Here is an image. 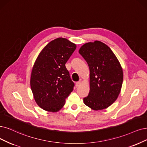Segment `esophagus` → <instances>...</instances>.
Here are the masks:
<instances>
[{"label":"esophagus","instance_id":"obj_1","mask_svg":"<svg viewBox=\"0 0 147 147\" xmlns=\"http://www.w3.org/2000/svg\"><path fill=\"white\" fill-rule=\"evenodd\" d=\"M80 84H81V82H80V81H78V82H76V87H78L79 86H80Z\"/></svg>","mask_w":147,"mask_h":147}]
</instances>
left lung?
Listing matches in <instances>:
<instances>
[{
	"label": "left lung",
	"instance_id": "left-lung-1",
	"mask_svg": "<svg viewBox=\"0 0 147 147\" xmlns=\"http://www.w3.org/2000/svg\"><path fill=\"white\" fill-rule=\"evenodd\" d=\"M79 53L90 68V90L84 98V104L94 110L110 107L120 93L123 71L118 59L105 43L96 40L86 43Z\"/></svg>",
	"mask_w": 147,
	"mask_h": 147
}]
</instances>
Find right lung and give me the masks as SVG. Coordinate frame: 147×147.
Instances as JSON below:
<instances>
[{"label": "right lung", "instance_id": "obj_1", "mask_svg": "<svg viewBox=\"0 0 147 147\" xmlns=\"http://www.w3.org/2000/svg\"><path fill=\"white\" fill-rule=\"evenodd\" d=\"M76 45L65 38L51 41L38 56L32 69L30 85L34 99L40 108L57 112L73 90L74 83L65 63Z\"/></svg>", "mask_w": 147, "mask_h": 147}]
</instances>
